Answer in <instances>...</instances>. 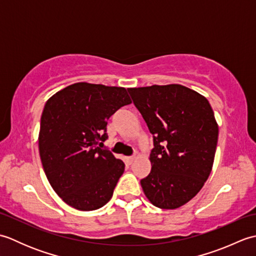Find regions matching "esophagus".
Listing matches in <instances>:
<instances>
[{"label": "esophagus", "mask_w": 256, "mask_h": 256, "mask_svg": "<svg viewBox=\"0 0 256 256\" xmlns=\"http://www.w3.org/2000/svg\"><path fill=\"white\" fill-rule=\"evenodd\" d=\"M135 158H136V157H135V156H130V157H128V164H132V162L135 160Z\"/></svg>", "instance_id": "esophagus-1"}]
</instances>
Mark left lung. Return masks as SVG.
Instances as JSON below:
<instances>
[{"instance_id":"obj_1","label":"left lung","mask_w":256,"mask_h":256,"mask_svg":"<svg viewBox=\"0 0 256 256\" xmlns=\"http://www.w3.org/2000/svg\"><path fill=\"white\" fill-rule=\"evenodd\" d=\"M128 91L153 134L144 194L158 208H179L200 192L214 165L219 128L210 103L180 84Z\"/></svg>"}]
</instances>
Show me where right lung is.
Masks as SVG:
<instances>
[{"mask_svg":"<svg viewBox=\"0 0 256 256\" xmlns=\"http://www.w3.org/2000/svg\"><path fill=\"white\" fill-rule=\"evenodd\" d=\"M132 103L125 88L78 82L46 102L38 138L48 182L67 204L96 210L112 198L124 162L102 148L106 124Z\"/></svg>","mask_w":256,"mask_h":256,"instance_id":"1","label":"right lung"}]
</instances>
